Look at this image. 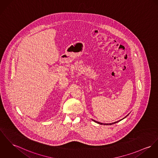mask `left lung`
Returning a JSON list of instances; mask_svg holds the SVG:
<instances>
[{"instance_id":"left-lung-1","label":"left lung","mask_w":158,"mask_h":158,"mask_svg":"<svg viewBox=\"0 0 158 158\" xmlns=\"http://www.w3.org/2000/svg\"><path fill=\"white\" fill-rule=\"evenodd\" d=\"M129 115V114H128V115H127V116H125V117H124V118H123V119H121V120H119V121H116V122H115V123H110V124H106H106H105V123H104H104H100V122H98V121H95V120H94V119H92V121H94V122H95V123H98V124H101V125H102V124H103V125H112V124H115V123H118V122H119V121H121V120H123V119H124V118H126V117H127V116H128V115Z\"/></svg>"}]
</instances>
